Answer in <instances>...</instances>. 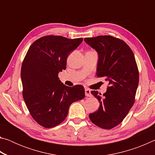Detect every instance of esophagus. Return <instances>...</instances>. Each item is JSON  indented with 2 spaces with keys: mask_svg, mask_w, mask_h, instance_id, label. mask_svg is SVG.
Masks as SVG:
<instances>
[{
  "mask_svg": "<svg viewBox=\"0 0 155 155\" xmlns=\"http://www.w3.org/2000/svg\"><path fill=\"white\" fill-rule=\"evenodd\" d=\"M85 96L87 97H91V91L89 90V89L86 88L85 90Z\"/></svg>",
  "mask_w": 155,
  "mask_h": 155,
  "instance_id": "34e87169",
  "label": "esophagus"
}]
</instances>
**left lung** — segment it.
I'll list each match as a JSON object with an SVG mask.
<instances>
[{
	"instance_id": "8db88e82",
	"label": "left lung",
	"mask_w": 155,
	"mask_h": 155,
	"mask_svg": "<svg viewBox=\"0 0 155 155\" xmlns=\"http://www.w3.org/2000/svg\"><path fill=\"white\" fill-rule=\"evenodd\" d=\"M98 54L96 75L109 82L107 91L91 94L98 99V111L89 115L91 122L104 129H111L122 122L135 103L139 70L134 54L128 44L111 35L84 39Z\"/></svg>"
}]
</instances>
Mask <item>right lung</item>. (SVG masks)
<instances>
[{"label":"right lung","mask_w":155,"mask_h":155,"mask_svg":"<svg viewBox=\"0 0 155 155\" xmlns=\"http://www.w3.org/2000/svg\"><path fill=\"white\" fill-rule=\"evenodd\" d=\"M83 38L60 35L41 37L31 44L21 68L22 96L35 121L52 128L66 118L72 103L85 98L83 86L68 87L58 77L66 68L68 56Z\"/></svg>","instance_id":"obj_1"}]
</instances>
